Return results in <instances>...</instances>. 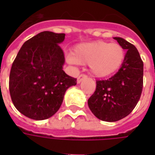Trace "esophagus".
<instances>
[{
  "label": "esophagus",
  "instance_id": "obj_1",
  "mask_svg": "<svg viewBox=\"0 0 155 155\" xmlns=\"http://www.w3.org/2000/svg\"><path fill=\"white\" fill-rule=\"evenodd\" d=\"M87 78V75L84 74H81V75H79L77 78V83L78 84H80L81 81H83V80H84V79H86Z\"/></svg>",
  "mask_w": 155,
  "mask_h": 155
}]
</instances>
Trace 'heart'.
Instances as JSON below:
<instances>
[{
  "label": "heart",
  "mask_w": 155,
  "mask_h": 155,
  "mask_svg": "<svg viewBox=\"0 0 155 155\" xmlns=\"http://www.w3.org/2000/svg\"><path fill=\"white\" fill-rule=\"evenodd\" d=\"M125 57L123 46L118 43L96 41L78 45L69 54L67 61L71 64H90L94 76L108 77L120 70Z\"/></svg>",
  "instance_id": "1"
}]
</instances>
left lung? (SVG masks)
I'll use <instances>...</instances> for the list:
<instances>
[{
    "mask_svg": "<svg viewBox=\"0 0 155 155\" xmlns=\"http://www.w3.org/2000/svg\"><path fill=\"white\" fill-rule=\"evenodd\" d=\"M126 54L121 67L112 77L96 81L94 93L88 100L91 112L99 120L115 122L130 114L143 90V63L136 47L124 39L114 37Z\"/></svg>",
    "mask_w": 155,
    "mask_h": 155,
    "instance_id": "1",
    "label": "left lung"
}]
</instances>
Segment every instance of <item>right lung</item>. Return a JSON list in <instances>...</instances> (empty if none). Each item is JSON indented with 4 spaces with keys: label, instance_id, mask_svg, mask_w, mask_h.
<instances>
[{
    "label": "right lung",
    "instance_id": "right-lung-1",
    "mask_svg": "<svg viewBox=\"0 0 155 155\" xmlns=\"http://www.w3.org/2000/svg\"><path fill=\"white\" fill-rule=\"evenodd\" d=\"M64 34L43 31L29 39L12 64L9 90L15 107L35 120H46L61 107L65 91L76 79L63 71Z\"/></svg>",
    "mask_w": 155,
    "mask_h": 155
}]
</instances>
